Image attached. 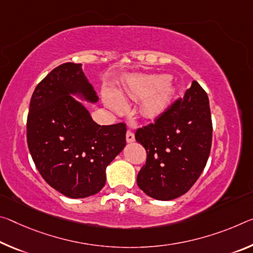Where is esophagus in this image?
<instances>
[{"label": "esophagus", "mask_w": 253, "mask_h": 253, "mask_svg": "<svg viewBox=\"0 0 253 253\" xmlns=\"http://www.w3.org/2000/svg\"><path fill=\"white\" fill-rule=\"evenodd\" d=\"M126 141H127V143H133L135 141V135L133 131L129 129H128L126 133Z\"/></svg>", "instance_id": "34e87169"}]
</instances>
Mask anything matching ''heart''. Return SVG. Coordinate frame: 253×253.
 <instances>
[{
	"mask_svg": "<svg viewBox=\"0 0 253 253\" xmlns=\"http://www.w3.org/2000/svg\"><path fill=\"white\" fill-rule=\"evenodd\" d=\"M171 93L169 76L164 74L135 75L123 86L120 94L114 90H106L103 100L107 107L115 111L126 109L125 95L141 100V114L145 118H155L166 108Z\"/></svg>",
	"mask_w": 253,
	"mask_h": 253,
	"instance_id": "1",
	"label": "heart"
}]
</instances>
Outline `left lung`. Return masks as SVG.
<instances>
[{"instance_id":"1","label":"left lung","mask_w":253,"mask_h":253,"mask_svg":"<svg viewBox=\"0 0 253 253\" xmlns=\"http://www.w3.org/2000/svg\"><path fill=\"white\" fill-rule=\"evenodd\" d=\"M210 100L192 81L182 99L174 101L150 124L136 130L135 138L147 158L137 184L158 200L178 198L190 189L205 168L211 146Z\"/></svg>"}]
</instances>
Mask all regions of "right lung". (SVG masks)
I'll list each match as a JSON object with an SVG mask.
<instances>
[{
  "mask_svg": "<svg viewBox=\"0 0 253 253\" xmlns=\"http://www.w3.org/2000/svg\"><path fill=\"white\" fill-rule=\"evenodd\" d=\"M73 95L90 103L99 100L82 64H62L36 86L27 142L50 187L66 197L85 198L105 186L107 167L126 146V125H98Z\"/></svg>",
  "mask_w": 253,
  "mask_h": 253,
  "instance_id": "add662e5",
  "label": "right lung"
}]
</instances>
